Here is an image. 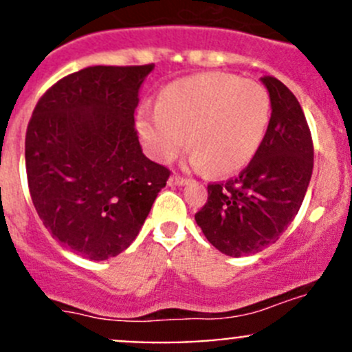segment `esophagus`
<instances>
[{
  "label": "esophagus",
  "instance_id": "34e87169",
  "mask_svg": "<svg viewBox=\"0 0 352 352\" xmlns=\"http://www.w3.org/2000/svg\"><path fill=\"white\" fill-rule=\"evenodd\" d=\"M187 184H189V180L184 179V177H180V175H173L168 179V186L182 187V186H187Z\"/></svg>",
  "mask_w": 352,
  "mask_h": 352
}]
</instances>
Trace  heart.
<instances>
[{
	"instance_id": "obj_1",
	"label": "heart",
	"mask_w": 352,
	"mask_h": 352,
	"mask_svg": "<svg viewBox=\"0 0 352 352\" xmlns=\"http://www.w3.org/2000/svg\"><path fill=\"white\" fill-rule=\"evenodd\" d=\"M269 120L271 98L261 83L211 71L162 88L156 110H143L138 117V133L158 162H172L187 136L196 168L232 175L257 155Z\"/></svg>"
}]
</instances>
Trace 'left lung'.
<instances>
[{
  "instance_id": "left-lung-1",
  "label": "left lung",
  "mask_w": 352,
  "mask_h": 352,
  "mask_svg": "<svg viewBox=\"0 0 352 352\" xmlns=\"http://www.w3.org/2000/svg\"><path fill=\"white\" fill-rule=\"evenodd\" d=\"M271 98L264 143L236 179L208 186L196 223L212 247L230 257L258 254L298 214L314 170V143L303 109L274 76L261 78Z\"/></svg>"
}]
</instances>
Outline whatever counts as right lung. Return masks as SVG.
<instances>
[{
  "label": "right lung",
  "mask_w": 352,
  "mask_h": 352,
  "mask_svg": "<svg viewBox=\"0 0 352 352\" xmlns=\"http://www.w3.org/2000/svg\"><path fill=\"white\" fill-rule=\"evenodd\" d=\"M146 66H91L67 74L35 105L25 138L28 189L59 243L90 261L126 250L168 168L146 158L134 127Z\"/></svg>",
  "instance_id": "right-lung-1"
}]
</instances>
